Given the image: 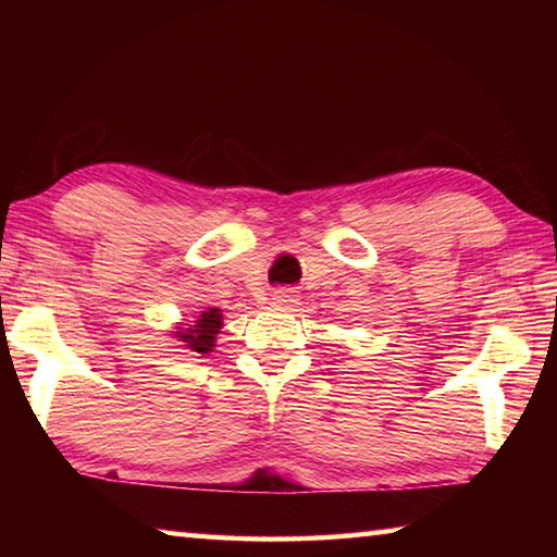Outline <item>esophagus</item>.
Masks as SVG:
<instances>
[{
	"instance_id": "esophagus-1",
	"label": "esophagus",
	"mask_w": 557,
	"mask_h": 557,
	"mask_svg": "<svg viewBox=\"0 0 557 557\" xmlns=\"http://www.w3.org/2000/svg\"><path fill=\"white\" fill-rule=\"evenodd\" d=\"M297 297H299L297 289H292V287H280L275 295H272V299H275L280 307H295Z\"/></svg>"
}]
</instances>
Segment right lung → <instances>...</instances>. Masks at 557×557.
Returning a JSON list of instances; mask_svg holds the SVG:
<instances>
[{
  "mask_svg": "<svg viewBox=\"0 0 557 557\" xmlns=\"http://www.w3.org/2000/svg\"><path fill=\"white\" fill-rule=\"evenodd\" d=\"M219 329H221V309H209V312L201 314V319L196 322V326L188 324L186 332H176V336L182 338L184 344H188L191 351L209 354L213 348Z\"/></svg>",
  "mask_w": 557,
  "mask_h": 557,
  "instance_id": "add662e5",
  "label": "right lung"
}]
</instances>
